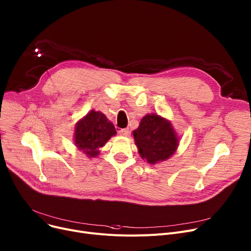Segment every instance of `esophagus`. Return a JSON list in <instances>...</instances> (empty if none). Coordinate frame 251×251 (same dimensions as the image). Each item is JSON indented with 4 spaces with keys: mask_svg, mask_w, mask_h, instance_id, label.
Listing matches in <instances>:
<instances>
[{
    "mask_svg": "<svg viewBox=\"0 0 251 251\" xmlns=\"http://www.w3.org/2000/svg\"><path fill=\"white\" fill-rule=\"evenodd\" d=\"M119 134L122 135V136H128V134H129V129H128V128L120 129V130H119Z\"/></svg>",
    "mask_w": 251,
    "mask_h": 251,
    "instance_id": "esophagus-1",
    "label": "esophagus"
}]
</instances>
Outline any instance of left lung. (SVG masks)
<instances>
[{"mask_svg":"<svg viewBox=\"0 0 251 251\" xmlns=\"http://www.w3.org/2000/svg\"><path fill=\"white\" fill-rule=\"evenodd\" d=\"M132 134L139 155L149 164L169 159L179 143L172 122L155 113L145 115Z\"/></svg>","mask_w":251,"mask_h":251,"instance_id":"left-lung-1","label":"left lung"}]
</instances>
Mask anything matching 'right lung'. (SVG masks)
<instances>
[{"mask_svg": "<svg viewBox=\"0 0 251 251\" xmlns=\"http://www.w3.org/2000/svg\"><path fill=\"white\" fill-rule=\"evenodd\" d=\"M117 134L114 124L105 114L92 110L75 124L74 142L76 148L88 157H97L100 148Z\"/></svg>", "mask_w": 251, "mask_h": 251, "instance_id": "add662e5", "label": "right lung"}]
</instances>
